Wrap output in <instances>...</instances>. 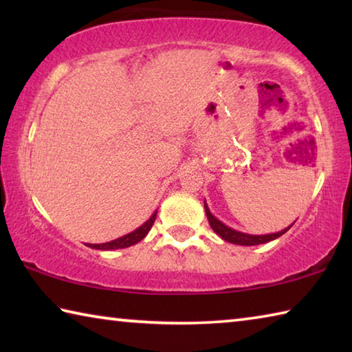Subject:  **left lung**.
I'll return each instance as SVG.
<instances>
[{
    "mask_svg": "<svg viewBox=\"0 0 352 352\" xmlns=\"http://www.w3.org/2000/svg\"><path fill=\"white\" fill-rule=\"evenodd\" d=\"M205 211H206L208 222H210L211 228L214 230V233H217L226 242L236 243V245H245V247L259 245V243H265V242H270L273 239H278V237H281L285 233V231H289L292 228V225L295 223L294 222L292 225H289L287 228L278 231V233H270V234H247V233H242V231L233 230V228H231V226L225 225L223 222H220L217 217H214L212 212L210 211V208H208V205H206V201H205Z\"/></svg>",
    "mask_w": 352,
    "mask_h": 352,
    "instance_id": "1",
    "label": "left lung"
}]
</instances>
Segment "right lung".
<instances>
[{
	"instance_id": "obj_1",
	"label": "right lung",
	"mask_w": 352,
	"mask_h": 352,
	"mask_svg": "<svg viewBox=\"0 0 352 352\" xmlns=\"http://www.w3.org/2000/svg\"><path fill=\"white\" fill-rule=\"evenodd\" d=\"M157 212L158 211H155L151 216V219L146 220L144 223L138 226L136 230H133L132 233H129L126 236H121L115 241H110V242H105V243H85V245L90 247V248H94V250H119V248L132 247V245H135V243H138L140 241H142L147 236V233L151 231L152 225L155 222V219H157Z\"/></svg>"
}]
</instances>
